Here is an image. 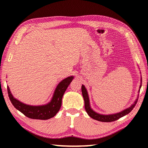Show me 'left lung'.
Returning <instances> with one entry per match:
<instances>
[{"label": "left lung", "mask_w": 148, "mask_h": 148, "mask_svg": "<svg viewBox=\"0 0 148 148\" xmlns=\"http://www.w3.org/2000/svg\"><path fill=\"white\" fill-rule=\"evenodd\" d=\"M141 82H140V86L139 87L138 92H140V88H141L142 86V77H141ZM82 95H83L84 102H85V109H86V111L87 112V114L91 117V118L94 119L95 120H97V121H102V122H112L116 121V120L119 119L121 117L126 116L127 114H128L132 111V110L134 108L135 105L136 104L137 101H138V95L137 99L135 100L134 103L132 104L131 106L127 108L122 110L121 112H118V113L116 114H101L99 113H97L93 110L91 108V105H90V101H89V95L88 92H87V89L84 85L82 86Z\"/></svg>", "instance_id": "8db88e82"}]
</instances>
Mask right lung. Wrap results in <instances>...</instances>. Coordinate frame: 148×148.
I'll list each match as a JSON object with an SVG mask.
<instances>
[{
	"instance_id": "add662e5",
	"label": "right lung",
	"mask_w": 148,
	"mask_h": 148,
	"mask_svg": "<svg viewBox=\"0 0 148 148\" xmlns=\"http://www.w3.org/2000/svg\"><path fill=\"white\" fill-rule=\"evenodd\" d=\"M73 79L74 76H71L67 77L66 78L59 82L55 89L51 101L47 104L44 105L32 106L20 102L14 98L11 93L9 87L7 86L8 97L14 106L25 116L34 119H49L56 116L61 108L62 97Z\"/></svg>"
}]
</instances>
